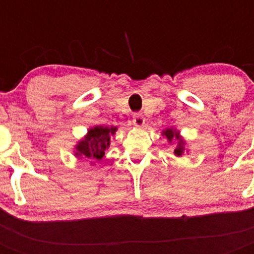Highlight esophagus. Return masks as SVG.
<instances>
[{
    "label": "esophagus",
    "instance_id": "34e87169",
    "mask_svg": "<svg viewBox=\"0 0 254 254\" xmlns=\"http://www.w3.org/2000/svg\"><path fill=\"white\" fill-rule=\"evenodd\" d=\"M133 124L138 127L145 125V117H143L142 113H135V115L133 116Z\"/></svg>",
    "mask_w": 254,
    "mask_h": 254
}]
</instances>
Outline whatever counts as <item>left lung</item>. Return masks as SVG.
<instances>
[{"label":"left lung","mask_w":254,"mask_h":254,"mask_svg":"<svg viewBox=\"0 0 254 254\" xmlns=\"http://www.w3.org/2000/svg\"><path fill=\"white\" fill-rule=\"evenodd\" d=\"M162 134L165 135L167 138L170 143L173 142V139H177L178 141V145H177V149L174 150V154L177 155V157H182V154L185 153V139L182 138V135L179 134V130L177 129H174V127H167L165 130L162 131Z\"/></svg>","instance_id":"1"}]
</instances>
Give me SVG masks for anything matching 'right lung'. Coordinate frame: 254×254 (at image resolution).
<instances>
[{"label":"right lung","instance_id":"right-lung-1","mask_svg":"<svg viewBox=\"0 0 254 254\" xmlns=\"http://www.w3.org/2000/svg\"><path fill=\"white\" fill-rule=\"evenodd\" d=\"M116 127H103L96 125L88 129V133L75 145L73 154L80 158H84L91 162V165L100 161L105 155L109 145H111V137L116 133Z\"/></svg>","mask_w":254,"mask_h":254}]
</instances>
